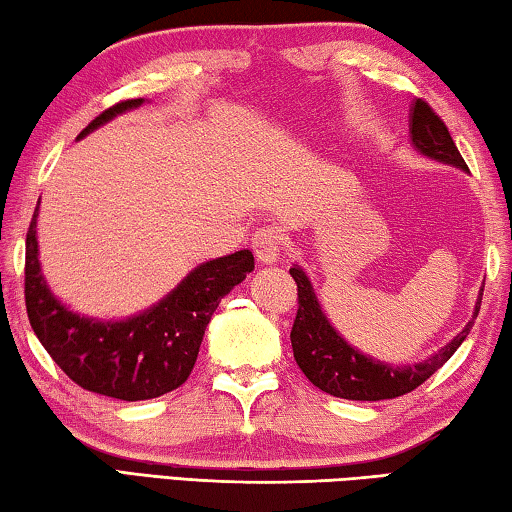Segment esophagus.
Masks as SVG:
<instances>
[{
  "instance_id": "obj_1",
  "label": "esophagus",
  "mask_w": 512,
  "mask_h": 512,
  "mask_svg": "<svg viewBox=\"0 0 512 512\" xmlns=\"http://www.w3.org/2000/svg\"><path fill=\"white\" fill-rule=\"evenodd\" d=\"M250 244H253L255 257L262 264H273V262H277V259H280L282 237H280V232H277L275 228L257 230L255 235H253V239H250Z\"/></svg>"
}]
</instances>
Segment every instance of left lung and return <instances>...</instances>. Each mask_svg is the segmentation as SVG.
Returning <instances> with one entry per match:
<instances>
[{"label":"left lung","mask_w":512,"mask_h":512,"mask_svg":"<svg viewBox=\"0 0 512 512\" xmlns=\"http://www.w3.org/2000/svg\"><path fill=\"white\" fill-rule=\"evenodd\" d=\"M409 133L413 149L418 153L443 164H452L456 169L470 171L463 155L458 153L445 121L431 110L427 101L415 99L411 103ZM289 273L298 284V314L291 327L293 357L311 384L329 395L343 397V400H393V397L411 393L413 388L424 384L433 372L445 366L449 357L458 350V345L465 341V336L470 334L483 298L481 289L472 320L445 348L431 354L429 359L413 363V366H393V363L377 361L352 348L323 314L307 273L298 264L289 268Z\"/></svg>","instance_id":"8db88e82"}]
</instances>
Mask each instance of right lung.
<instances>
[{
  "mask_svg": "<svg viewBox=\"0 0 512 512\" xmlns=\"http://www.w3.org/2000/svg\"><path fill=\"white\" fill-rule=\"evenodd\" d=\"M142 103L144 99H128L101 112L79 140ZM36 223L38 207L27 232L24 264V300L33 332L74 384L124 402L151 400L185 384L221 298L255 268L253 253L237 250L196 266L169 296L142 314L97 320L76 314L49 291L40 271Z\"/></svg>",
  "mask_w": 512,
  "mask_h": 512,
  "instance_id": "1",
  "label": "right lung"
}]
</instances>
